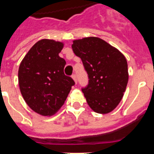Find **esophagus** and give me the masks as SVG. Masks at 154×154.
Returning a JSON list of instances; mask_svg holds the SVG:
<instances>
[{
    "mask_svg": "<svg viewBox=\"0 0 154 154\" xmlns=\"http://www.w3.org/2000/svg\"><path fill=\"white\" fill-rule=\"evenodd\" d=\"M72 78L73 79V81L75 82V83L77 84V76H76V74H72Z\"/></svg>",
    "mask_w": 154,
    "mask_h": 154,
    "instance_id": "1",
    "label": "esophagus"
}]
</instances>
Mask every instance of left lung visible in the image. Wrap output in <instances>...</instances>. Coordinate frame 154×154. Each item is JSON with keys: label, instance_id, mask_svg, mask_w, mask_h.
Listing matches in <instances>:
<instances>
[{"label": "left lung", "instance_id": "1", "mask_svg": "<svg viewBox=\"0 0 154 154\" xmlns=\"http://www.w3.org/2000/svg\"><path fill=\"white\" fill-rule=\"evenodd\" d=\"M72 49L88 73L89 84L82 90L89 107L102 114L112 111L122 101L129 80L125 56L95 37L75 40Z\"/></svg>", "mask_w": 154, "mask_h": 154}]
</instances>
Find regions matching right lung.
I'll return each mask as SVG.
<instances>
[{"label":"right lung","instance_id":"obj_1","mask_svg":"<svg viewBox=\"0 0 154 154\" xmlns=\"http://www.w3.org/2000/svg\"><path fill=\"white\" fill-rule=\"evenodd\" d=\"M62 42L42 39L29 49L18 70L20 90L26 104L42 116H52L64 105L74 81L65 76Z\"/></svg>","mask_w":154,"mask_h":154}]
</instances>
